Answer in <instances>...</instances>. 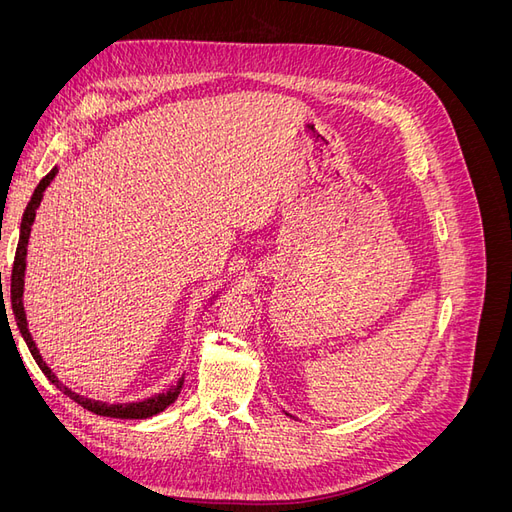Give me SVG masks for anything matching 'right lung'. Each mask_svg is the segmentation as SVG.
Masks as SVG:
<instances>
[{
  "mask_svg": "<svg viewBox=\"0 0 512 512\" xmlns=\"http://www.w3.org/2000/svg\"><path fill=\"white\" fill-rule=\"evenodd\" d=\"M57 175V168H53L49 175H46L40 183L38 188L34 190V196L32 200L27 203V209L23 213V220H21V235H19V245H17V254H14V265H12V275H10V301H12V312H14V320H17V327L25 339V344L29 348V352H32L34 361L38 363V367L42 369V374L49 378L57 389L68 395L70 399H74L76 404L83 406L85 410L94 412V414H100V416H111V418H149L153 414L162 412L164 408H168L173 401L179 397L181 393V386H183V378L175 384L170 386V389L166 393H158L153 395L145 401H134V404H104V401H96V399H89V397H83L79 393L70 391L68 386L61 384L55 374L51 371V367L46 365L42 361V356L34 344L32 339V333H29L27 329V318H25V309H23V277H25V256H27V241H29V232H32V224H34V218H36V209L40 207V200H42V192L46 190V185H49ZM0 284H2V277H0ZM4 297V294H2Z\"/></svg>",
  "mask_w": 512,
  "mask_h": 512,
  "instance_id": "add662e5",
  "label": "right lung"
}]
</instances>
